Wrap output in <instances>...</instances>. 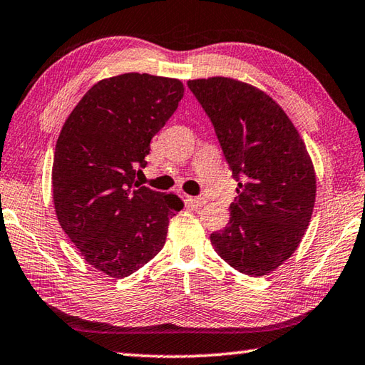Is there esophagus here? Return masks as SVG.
Instances as JSON below:
<instances>
[{"label": "esophagus", "mask_w": 365, "mask_h": 365, "mask_svg": "<svg viewBox=\"0 0 365 365\" xmlns=\"http://www.w3.org/2000/svg\"><path fill=\"white\" fill-rule=\"evenodd\" d=\"M188 201L195 205V207H201V205H204L205 204V199L204 197H199V196H188Z\"/></svg>", "instance_id": "34e87169"}]
</instances>
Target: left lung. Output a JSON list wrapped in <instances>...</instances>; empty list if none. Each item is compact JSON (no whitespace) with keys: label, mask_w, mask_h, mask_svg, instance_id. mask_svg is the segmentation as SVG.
Returning <instances> with one entry per match:
<instances>
[{"label":"left lung","mask_w":365,"mask_h":365,"mask_svg":"<svg viewBox=\"0 0 365 365\" xmlns=\"http://www.w3.org/2000/svg\"><path fill=\"white\" fill-rule=\"evenodd\" d=\"M239 182L230 223L210 234L231 267L262 277L291 258L317 196L313 163L296 126L262 90L230 77L188 81Z\"/></svg>","instance_id":"1"}]
</instances>
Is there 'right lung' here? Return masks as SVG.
Returning <instances> with one entry per match:
<instances>
[{
  "instance_id": "1",
  "label": "right lung",
  "mask_w": 365,
  "mask_h": 365,
  "mask_svg": "<svg viewBox=\"0 0 365 365\" xmlns=\"http://www.w3.org/2000/svg\"><path fill=\"white\" fill-rule=\"evenodd\" d=\"M178 78L126 73L103 78L69 113L53 155L52 190L60 226L90 266L123 278L161 252L175 195L135 180L150 140L183 98Z\"/></svg>"
}]
</instances>
